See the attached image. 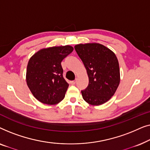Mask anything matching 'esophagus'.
<instances>
[{
  "instance_id": "esophagus-1",
  "label": "esophagus",
  "mask_w": 150,
  "mask_h": 150,
  "mask_svg": "<svg viewBox=\"0 0 150 150\" xmlns=\"http://www.w3.org/2000/svg\"><path fill=\"white\" fill-rule=\"evenodd\" d=\"M76 83V80H74V81H70V84H71V85H75Z\"/></svg>"
}]
</instances>
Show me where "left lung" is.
<instances>
[{
  "label": "left lung",
  "instance_id": "1",
  "mask_svg": "<svg viewBox=\"0 0 150 150\" xmlns=\"http://www.w3.org/2000/svg\"><path fill=\"white\" fill-rule=\"evenodd\" d=\"M89 77V85L81 91L84 100L93 106L108 101L120 82V71L116 55L98 43L80 44L74 46Z\"/></svg>",
  "mask_w": 150,
  "mask_h": 150
}]
</instances>
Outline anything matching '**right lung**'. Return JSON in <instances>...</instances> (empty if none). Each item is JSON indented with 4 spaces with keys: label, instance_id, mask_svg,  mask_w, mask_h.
<instances>
[{
    "label": "right lung",
    "instance_id": "right-lung-1",
    "mask_svg": "<svg viewBox=\"0 0 150 150\" xmlns=\"http://www.w3.org/2000/svg\"><path fill=\"white\" fill-rule=\"evenodd\" d=\"M74 50L72 46L41 49L28 61L26 80L30 92L43 104L53 105L62 101L69 84L63 76L61 61Z\"/></svg>",
    "mask_w": 150,
    "mask_h": 150
}]
</instances>
